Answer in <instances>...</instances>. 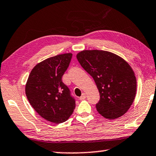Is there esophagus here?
<instances>
[{"mask_svg":"<svg viewBox=\"0 0 156 156\" xmlns=\"http://www.w3.org/2000/svg\"><path fill=\"white\" fill-rule=\"evenodd\" d=\"M86 98V95H85V93H83V94H82V96H81L80 97H79V99H80V101H82V100H84V99Z\"/></svg>","mask_w":156,"mask_h":156,"instance_id":"esophagus-1","label":"esophagus"}]
</instances>
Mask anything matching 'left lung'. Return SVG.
I'll use <instances>...</instances> for the list:
<instances>
[{
    "label": "left lung",
    "instance_id": "1",
    "mask_svg": "<svg viewBox=\"0 0 156 156\" xmlns=\"http://www.w3.org/2000/svg\"><path fill=\"white\" fill-rule=\"evenodd\" d=\"M76 57L98 88L100 99L96 108L99 113L110 120L124 115L133 103L136 90L135 75L129 64L104 50H83Z\"/></svg>",
    "mask_w": 156,
    "mask_h": 156
}]
</instances>
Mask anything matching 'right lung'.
<instances>
[{"mask_svg":"<svg viewBox=\"0 0 156 156\" xmlns=\"http://www.w3.org/2000/svg\"><path fill=\"white\" fill-rule=\"evenodd\" d=\"M71 58V53H65L36 64L25 87L28 100L34 110L42 118L57 124L66 121L76 107L75 99L62 80Z\"/></svg>","mask_w":156,"mask_h":156,"instance_id":"1","label":"right lung"}]
</instances>
